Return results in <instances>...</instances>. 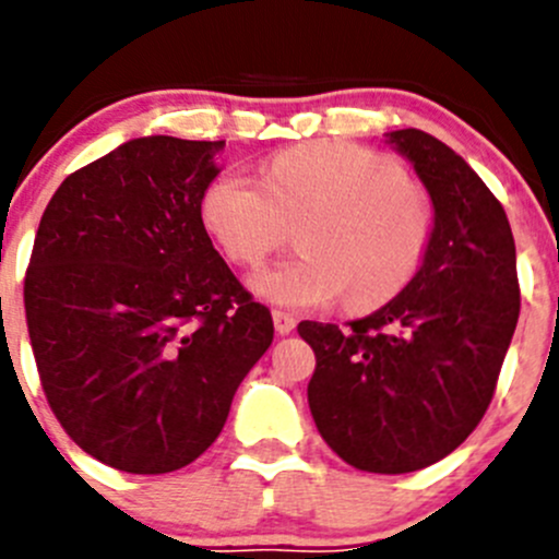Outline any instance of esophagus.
Instances as JSON below:
<instances>
[{
	"label": "esophagus",
	"mask_w": 559,
	"mask_h": 559,
	"mask_svg": "<svg viewBox=\"0 0 559 559\" xmlns=\"http://www.w3.org/2000/svg\"><path fill=\"white\" fill-rule=\"evenodd\" d=\"M274 329H277V334H290L293 329H296V318H293L290 312H282V309H274Z\"/></svg>",
	"instance_id": "1"
}]
</instances>
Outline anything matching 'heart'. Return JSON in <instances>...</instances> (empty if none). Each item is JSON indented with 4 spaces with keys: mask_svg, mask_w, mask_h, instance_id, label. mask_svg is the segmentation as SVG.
<instances>
[{
    "mask_svg": "<svg viewBox=\"0 0 559 559\" xmlns=\"http://www.w3.org/2000/svg\"><path fill=\"white\" fill-rule=\"evenodd\" d=\"M203 223L225 255L258 266L300 225L301 258L261 269L252 290L274 307L367 312L400 296L421 269L435 212L396 159L356 143H307L274 154L263 179L225 170L206 187Z\"/></svg>",
    "mask_w": 559,
    "mask_h": 559,
    "instance_id": "b5f03b06",
    "label": "heart"
}]
</instances>
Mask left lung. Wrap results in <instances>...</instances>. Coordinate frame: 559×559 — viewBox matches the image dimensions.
I'll use <instances>...</instances> for the list:
<instances>
[{
	"mask_svg": "<svg viewBox=\"0 0 559 559\" xmlns=\"http://www.w3.org/2000/svg\"><path fill=\"white\" fill-rule=\"evenodd\" d=\"M435 209L432 241L411 285L378 312L298 323L314 350L307 385L318 432L367 473H413L460 449L495 396L519 320L516 247L480 176L424 130L385 132Z\"/></svg>",
	"mask_w": 559,
	"mask_h": 559,
	"instance_id": "left-lung-1",
	"label": "left lung"
}]
</instances>
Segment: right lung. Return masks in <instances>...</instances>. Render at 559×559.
<instances>
[{"instance_id":"obj_1","label":"right lung","mask_w":559,"mask_h":559,"mask_svg":"<svg viewBox=\"0 0 559 559\" xmlns=\"http://www.w3.org/2000/svg\"><path fill=\"white\" fill-rule=\"evenodd\" d=\"M223 148L132 138L70 174L37 228L24 307L43 391L73 443L124 473L195 462L274 340L201 217Z\"/></svg>"}]
</instances>
